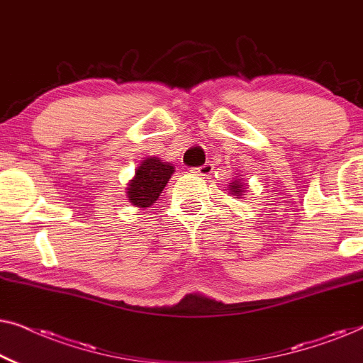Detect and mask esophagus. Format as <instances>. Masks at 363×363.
I'll return each instance as SVG.
<instances>
[{
    "mask_svg": "<svg viewBox=\"0 0 363 363\" xmlns=\"http://www.w3.org/2000/svg\"><path fill=\"white\" fill-rule=\"evenodd\" d=\"M213 168H215V167H213V163L206 162L205 165L195 168V173H196V175H200V177H208L213 172Z\"/></svg>",
    "mask_w": 363,
    "mask_h": 363,
    "instance_id": "34e87169",
    "label": "esophagus"
}]
</instances>
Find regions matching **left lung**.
I'll list each match as a JSON object with an SVG mask.
<instances>
[{
	"label": "left lung",
	"mask_w": 363,
	"mask_h": 363,
	"mask_svg": "<svg viewBox=\"0 0 363 363\" xmlns=\"http://www.w3.org/2000/svg\"><path fill=\"white\" fill-rule=\"evenodd\" d=\"M228 188H230V193L233 196L236 198H245L242 195L247 191V185L245 182H242V178L240 175V178H233V182L228 185Z\"/></svg>",
	"instance_id": "obj_1"
}]
</instances>
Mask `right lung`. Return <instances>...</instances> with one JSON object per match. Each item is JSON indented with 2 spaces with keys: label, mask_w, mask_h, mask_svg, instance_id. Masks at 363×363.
I'll return each instance as SVG.
<instances>
[{
  "label": "right lung",
  "mask_w": 363,
  "mask_h": 363,
  "mask_svg": "<svg viewBox=\"0 0 363 363\" xmlns=\"http://www.w3.org/2000/svg\"><path fill=\"white\" fill-rule=\"evenodd\" d=\"M175 167L168 162H162L157 157H148L142 160L135 170V177L128 182L127 198L128 203L138 208H148L158 200L163 188L167 186Z\"/></svg>",
  "instance_id": "1"
}]
</instances>
